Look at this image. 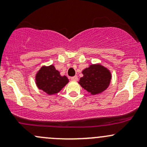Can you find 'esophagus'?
<instances>
[{"mask_svg": "<svg viewBox=\"0 0 147 147\" xmlns=\"http://www.w3.org/2000/svg\"><path fill=\"white\" fill-rule=\"evenodd\" d=\"M71 80H72V81H77V80H78V77H77V76H75V77H71Z\"/></svg>", "mask_w": 147, "mask_h": 147, "instance_id": "34e87169", "label": "esophagus"}]
</instances>
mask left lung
I'll return each instance as SVG.
<instances>
[{"mask_svg":"<svg viewBox=\"0 0 147 147\" xmlns=\"http://www.w3.org/2000/svg\"><path fill=\"white\" fill-rule=\"evenodd\" d=\"M82 74L83 77H81L78 83L91 95L102 93L110 86L111 72L100 63L91 64L84 69Z\"/></svg>","mask_w":147,"mask_h":147,"instance_id":"8db88e82","label":"left lung"}]
</instances>
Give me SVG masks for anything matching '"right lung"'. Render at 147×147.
<instances>
[{
	"label": "right lung",
	"mask_w": 147,
	"mask_h": 147,
	"mask_svg": "<svg viewBox=\"0 0 147 147\" xmlns=\"http://www.w3.org/2000/svg\"><path fill=\"white\" fill-rule=\"evenodd\" d=\"M68 82L66 76L61 75L53 65H43L35 76L36 86L49 95L58 93Z\"/></svg>",
	"instance_id": "right-lung-1"
}]
</instances>
